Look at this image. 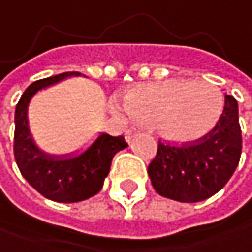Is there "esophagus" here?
Wrapping results in <instances>:
<instances>
[{
  "label": "esophagus",
  "mask_w": 252,
  "mask_h": 252,
  "mask_svg": "<svg viewBox=\"0 0 252 252\" xmlns=\"http://www.w3.org/2000/svg\"><path fill=\"white\" fill-rule=\"evenodd\" d=\"M125 135H126V141H127V142H132L133 136L136 135V129H127Z\"/></svg>",
  "instance_id": "1"
}]
</instances>
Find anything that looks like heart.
<instances>
[{"mask_svg": "<svg viewBox=\"0 0 252 252\" xmlns=\"http://www.w3.org/2000/svg\"><path fill=\"white\" fill-rule=\"evenodd\" d=\"M125 110L135 122H162L163 133L174 141H190L215 125L223 96L208 83L168 80L133 89L125 99Z\"/></svg>", "mask_w": 252, "mask_h": 252, "instance_id": "obj_1", "label": "heart"}]
</instances>
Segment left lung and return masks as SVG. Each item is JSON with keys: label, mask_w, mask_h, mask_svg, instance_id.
I'll return each instance as SVG.
<instances>
[{"label": "left lung", "mask_w": 252, "mask_h": 252, "mask_svg": "<svg viewBox=\"0 0 252 252\" xmlns=\"http://www.w3.org/2000/svg\"><path fill=\"white\" fill-rule=\"evenodd\" d=\"M242 151L238 102L224 96V110L215 127L190 145L159 142L148 165L154 190L163 197L193 203L221 190L233 175Z\"/></svg>", "instance_id": "left-lung-1"}]
</instances>
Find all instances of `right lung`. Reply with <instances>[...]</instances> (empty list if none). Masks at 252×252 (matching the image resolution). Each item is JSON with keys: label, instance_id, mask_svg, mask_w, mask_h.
Returning <instances> with one entry per match:
<instances>
[{"label": "right lung", "instance_id": "right-lung-1", "mask_svg": "<svg viewBox=\"0 0 252 252\" xmlns=\"http://www.w3.org/2000/svg\"><path fill=\"white\" fill-rule=\"evenodd\" d=\"M80 72H62L31 84L16 105L14 157L23 178L44 197L74 203L95 196L110 174L113 157L127 147L123 136L99 133L86 150L69 154H49L34 141L29 130L28 107L35 93Z\"/></svg>", "mask_w": 252, "mask_h": 252}]
</instances>
